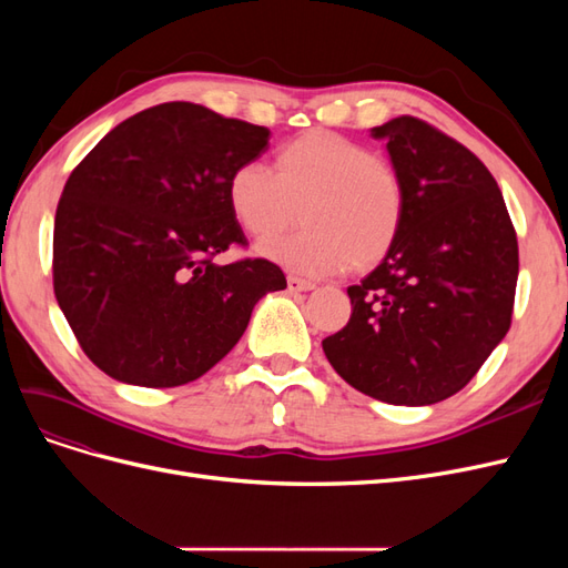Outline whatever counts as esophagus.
I'll return each mask as SVG.
<instances>
[{"instance_id":"34e87169","label":"esophagus","mask_w":568,"mask_h":568,"mask_svg":"<svg viewBox=\"0 0 568 568\" xmlns=\"http://www.w3.org/2000/svg\"><path fill=\"white\" fill-rule=\"evenodd\" d=\"M286 286L291 294H301V291H313L315 284L307 282V280H301V277H286Z\"/></svg>"}]
</instances>
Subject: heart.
I'll list each match as a JSON object with an SVG mask.
<instances>
[{"label": "heart", "mask_w": 568, "mask_h": 568, "mask_svg": "<svg viewBox=\"0 0 568 568\" xmlns=\"http://www.w3.org/2000/svg\"><path fill=\"white\" fill-rule=\"evenodd\" d=\"M227 201L239 225L257 239L288 227L301 209L303 230L270 239L261 253L303 277L372 270L398 242L405 220L398 170L326 130L282 146L274 170L263 161L239 163Z\"/></svg>", "instance_id": "b5f03b06"}]
</instances>
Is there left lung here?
<instances>
[{
	"mask_svg": "<svg viewBox=\"0 0 568 568\" xmlns=\"http://www.w3.org/2000/svg\"><path fill=\"white\" fill-rule=\"evenodd\" d=\"M405 189L388 255L348 286V324L322 341L359 393L422 407L467 386L509 332L519 246L503 192L474 153L412 115L372 128Z\"/></svg>",
	"mask_w": 568,
	"mask_h": 568,
	"instance_id": "1",
	"label": "left lung"
}]
</instances>
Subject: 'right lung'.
Wrapping results in <instances>:
<instances>
[{
    "instance_id": "right-lung-1",
    "label": "right lung",
    "mask_w": 568,
    "mask_h": 568,
    "mask_svg": "<svg viewBox=\"0 0 568 568\" xmlns=\"http://www.w3.org/2000/svg\"><path fill=\"white\" fill-rule=\"evenodd\" d=\"M270 130L170 101L113 128L68 178L54 220V294L84 355L111 379L173 388L199 379L246 332L255 303L286 288L246 244L227 180Z\"/></svg>"
}]
</instances>
